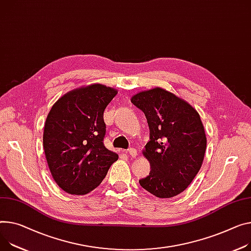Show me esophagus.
I'll return each mask as SVG.
<instances>
[{
    "label": "esophagus",
    "mask_w": 251,
    "mask_h": 251,
    "mask_svg": "<svg viewBox=\"0 0 251 251\" xmlns=\"http://www.w3.org/2000/svg\"><path fill=\"white\" fill-rule=\"evenodd\" d=\"M127 153L131 157V158H136L138 155V151L134 148H130L127 150Z\"/></svg>",
    "instance_id": "34e87169"
}]
</instances>
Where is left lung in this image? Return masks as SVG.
Returning <instances> with one entry per match:
<instances>
[{"label": "left lung", "instance_id": "obj_1", "mask_svg": "<svg viewBox=\"0 0 251 251\" xmlns=\"http://www.w3.org/2000/svg\"><path fill=\"white\" fill-rule=\"evenodd\" d=\"M130 101L144 111L150 127L143 155L151 171L140 185L158 198L179 195L196 177L204 160L207 139L198 111L162 87L142 90Z\"/></svg>", "mask_w": 251, "mask_h": 251}]
</instances>
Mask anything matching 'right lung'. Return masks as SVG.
I'll return each instance as SVG.
<instances>
[{
    "instance_id": "1",
    "label": "right lung",
    "mask_w": 251,
    "mask_h": 251,
    "mask_svg": "<svg viewBox=\"0 0 251 251\" xmlns=\"http://www.w3.org/2000/svg\"><path fill=\"white\" fill-rule=\"evenodd\" d=\"M118 90L100 83L66 92L51 107L43 148L51 175L64 192L85 195L100 186L119 155L103 145V111Z\"/></svg>"
}]
</instances>
